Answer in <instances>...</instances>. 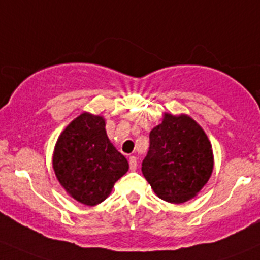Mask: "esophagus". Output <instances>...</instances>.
<instances>
[{
  "mask_svg": "<svg viewBox=\"0 0 260 260\" xmlns=\"http://www.w3.org/2000/svg\"><path fill=\"white\" fill-rule=\"evenodd\" d=\"M128 165H130V170H132V171H135V170H137V166H138L137 157H134V155H130V157H128Z\"/></svg>",
  "mask_w": 260,
  "mask_h": 260,
  "instance_id": "obj_1",
  "label": "esophagus"
}]
</instances>
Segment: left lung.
Returning <instances> with one entry per match:
<instances>
[{"mask_svg":"<svg viewBox=\"0 0 260 260\" xmlns=\"http://www.w3.org/2000/svg\"><path fill=\"white\" fill-rule=\"evenodd\" d=\"M142 172L153 191L166 202L185 203L208 182L213 150L202 126L190 116L165 113L149 134Z\"/></svg>","mask_w":260,"mask_h":260,"instance_id":"8db88e82","label":"left lung"}]
</instances>
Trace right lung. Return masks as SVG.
<instances>
[{"mask_svg":"<svg viewBox=\"0 0 260 260\" xmlns=\"http://www.w3.org/2000/svg\"><path fill=\"white\" fill-rule=\"evenodd\" d=\"M53 171L65 191L84 206L107 199L128 170L127 159L110 142L103 116L83 112L61 133L52 158Z\"/></svg>","mask_w":260,"mask_h":260,"instance_id":"add662e5","label":"right lung"}]
</instances>
